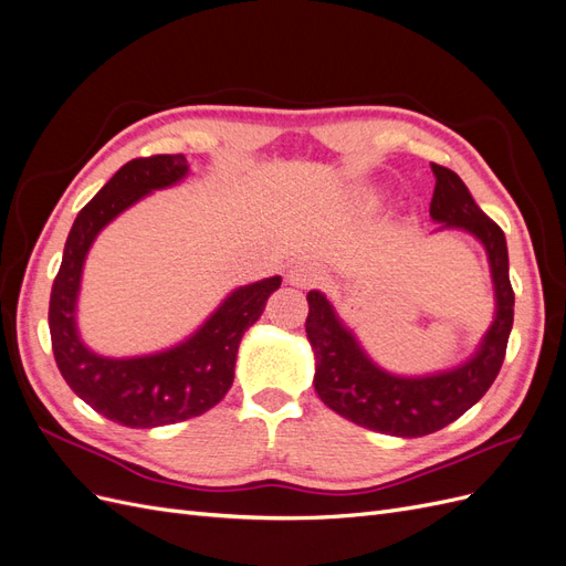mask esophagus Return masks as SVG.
<instances>
[{
    "label": "esophagus",
    "mask_w": 566,
    "mask_h": 566,
    "mask_svg": "<svg viewBox=\"0 0 566 566\" xmlns=\"http://www.w3.org/2000/svg\"><path fill=\"white\" fill-rule=\"evenodd\" d=\"M323 281V269L316 262H297L287 271V283L295 287H312Z\"/></svg>",
    "instance_id": "obj_1"
}]
</instances>
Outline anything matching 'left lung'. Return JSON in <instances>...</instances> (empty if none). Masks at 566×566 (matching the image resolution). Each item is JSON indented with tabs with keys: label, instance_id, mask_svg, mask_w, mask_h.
Instances as JSON below:
<instances>
[{
	"label": "left lung",
	"instance_id": "8db88e82",
	"mask_svg": "<svg viewBox=\"0 0 566 566\" xmlns=\"http://www.w3.org/2000/svg\"><path fill=\"white\" fill-rule=\"evenodd\" d=\"M432 172L437 184L430 217L439 224L437 231L460 229L474 235L484 245L491 269L495 316L468 361L430 375L389 373L366 354L321 290H310L306 295V339L316 358L314 389L321 401L366 430L403 439L441 430L484 397L503 366L515 318L505 233L479 210L455 172L434 163Z\"/></svg>",
	"mask_w": 566,
	"mask_h": 566
}]
</instances>
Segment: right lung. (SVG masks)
<instances>
[{"label": "right lung", "mask_w": 566, "mask_h": 566, "mask_svg": "<svg viewBox=\"0 0 566 566\" xmlns=\"http://www.w3.org/2000/svg\"><path fill=\"white\" fill-rule=\"evenodd\" d=\"M186 177L184 156L136 158L119 167L80 210L51 287L49 333L63 380L96 413L125 427L175 424L202 416L224 399L245 331L262 316L273 290L281 287V276H271L231 290L196 333L156 354L115 358L84 345L77 297L96 235L134 202Z\"/></svg>", "instance_id": "obj_1"}]
</instances>
